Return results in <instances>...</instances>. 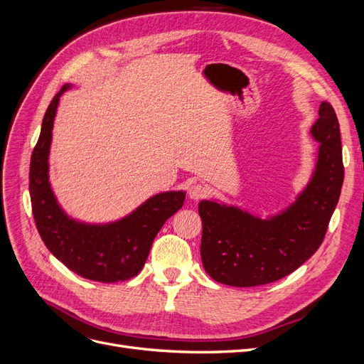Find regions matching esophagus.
Wrapping results in <instances>:
<instances>
[{
    "instance_id": "1",
    "label": "esophagus",
    "mask_w": 364,
    "mask_h": 364,
    "mask_svg": "<svg viewBox=\"0 0 364 364\" xmlns=\"http://www.w3.org/2000/svg\"><path fill=\"white\" fill-rule=\"evenodd\" d=\"M208 194V186L200 183V182H196L190 186V191H188V196H190V198L193 200H200L203 198L205 196Z\"/></svg>"
}]
</instances>
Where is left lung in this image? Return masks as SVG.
<instances>
[{"mask_svg":"<svg viewBox=\"0 0 364 364\" xmlns=\"http://www.w3.org/2000/svg\"><path fill=\"white\" fill-rule=\"evenodd\" d=\"M310 134L319 143L315 171L304 191L280 214L262 220L212 200L198 203L203 223L200 256L215 282L236 287L277 282L322 244L345 174L339 120L328 102L321 104Z\"/></svg>","mask_w":364,"mask_h":364,"instance_id":"left-lung-1","label":"left lung"}]
</instances>
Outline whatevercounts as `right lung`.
I'll return each mask as SVG.
<instances>
[{
    "label": "right lung",
    "mask_w": 364,
    "mask_h": 364,
    "mask_svg": "<svg viewBox=\"0 0 364 364\" xmlns=\"http://www.w3.org/2000/svg\"><path fill=\"white\" fill-rule=\"evenodd\" d=\"M70 87L63 85L49 104L31 155L30 197L36 228L49 252L75 274L101 283L129 280L144 267L162 225L182 208L185 193H159L114 223L87 224L68 217L49 183L48 158L60 97Z\"/></svg>",
    "instance_id": "add662e5"
}]
</instances>
